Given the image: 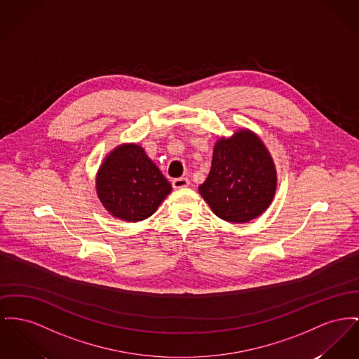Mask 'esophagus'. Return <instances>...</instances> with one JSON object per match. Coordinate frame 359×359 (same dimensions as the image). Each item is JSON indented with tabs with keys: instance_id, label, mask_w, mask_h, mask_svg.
Masks as SVG:
<instances>
[{
	"instance_id": "1",
	"label": "esophagus",
	"mask_w": 359,
	"mask_h": 359,
	"mask_svg": "<svg viewBox=\"0 0 359 359\" xmlns=\"http://www.w3.org/2000/svg\"><path fill=\"white\" fill-rule=\"evenodd\" d=\"M189 184H190V182H189V179H186V177H179V179H173V180H172V186H173L175 190L186 189V187H189Z\"/></svg>"
}]
</instances>
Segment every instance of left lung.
<instances>
[{
    "mask_svg": "<svg viewBox=\"0 0 359 359\" xmlns=\"http://www.w3.org/2000/svg\"><path fill=\"white\" fill-rule=\"evenodd\" d=\"M276 182L274 160L264 142L251 130L238 128L215 142L210 173L198 191L217 217L244 224L269 209Z\"/></svg>",
    "mask_w": 359,
    "mask_h": 359,
    "instance_id": "8db88e82",
    "label": "left lung"
}]
</instances>
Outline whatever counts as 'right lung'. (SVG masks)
<instances>
[{
    "mask_svg": "<svg viewBox=\"0 0 359 359\" xmlns=\"http://www.w3.org/2000/svg\"><path fill=\"white\" fill-rule=\"evenodd\" d=\"M170 191V183L138 144L111 150L96 173L102 205L112 217L127 222L149 218Z\"/></svg>",
    "mask_w": 359,
    "mask_h": 359,
    "instance_id": "add662e5",
    "label": "right lung"
}]
</instances>
